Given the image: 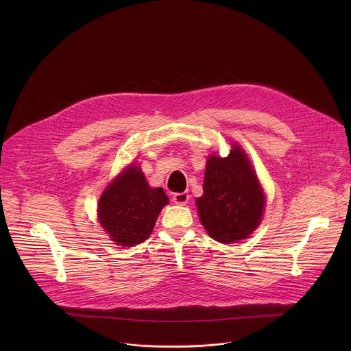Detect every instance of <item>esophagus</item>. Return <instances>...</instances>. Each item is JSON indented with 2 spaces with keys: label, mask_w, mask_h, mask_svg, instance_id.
Returning a JSON list of instances; mask_svg holds the SVG:
<instances>
[{
  "label": "esophagus",
  "mask_w": 351,
  "mask_h": 351,
  "mask_svg": "<svg viewBox=\"0 0 351 351\" xmlns=\"http://www.w3.org/2000/svg\"><path fill=\"white\" fill-rule=\"evenodd\" d=\"M189 200V195L188 193H185V192H182V193H176L174 196H173V202L174 204H178V205H185L186 202Z\"/></svg>",
  "instance_id": "esophagus-1"
}]
</instances>
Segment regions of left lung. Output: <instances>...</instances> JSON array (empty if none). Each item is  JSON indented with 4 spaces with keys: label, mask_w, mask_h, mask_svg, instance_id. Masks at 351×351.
<instances>
[{
    "label": "left lung",
    "mask_w": 351,
    "mask_h": 351,
    "mask_svg": "<svg viewBox=\"0 0 351 351\" xmlns=\"http://www.w3.org/2000/svg\"><path fill=\"white\" fill-rule=\"evenodd\" d=\"M202 189L196 205L201 224L215 241L237 243L259 226L265 193L241 146L232 145L227 158H208Z\"/></svg>",
    "instance_id": "left-lung-1"
}]
</instances>
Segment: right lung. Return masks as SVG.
<instances>
[{"instance_id":"add662e5","label":"right lung","mask_w":351,"mask_h":351,"mask_svg":"<svg viewBox=\"0 0 351 351\" xmlns=\"http://www.w3.org/2000/svg\"><path fill=\"white\" fill-rule=\"evenodd\" d=\"M169 202L162 188H151L141 166L124 169L99 200V221L110 241L123 247L145 242Z\"/></svg>"}]
</instances>
